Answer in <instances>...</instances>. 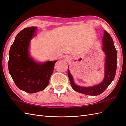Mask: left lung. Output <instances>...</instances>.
I'll use <instances>...</instances> for the list:
<instances>
[{
    "label": "left lung",
    "mask_w": 126,
    "mask_h": 126,
    "mask_svg": "<svg viewBox=\"0 0 126 126\" xmlns=\"http://www.w3.org/2000/svg\"><path fill=\"white\" fill-rule=\"evenodd\" d=\"M102 50L106 55L105 61V77L102 81L91 87H82L75 84L73 78L68 68V76L72 87L74 91L89 95H98L105 91L115 76L116 71L117 52L112 38L105 31L102 38Z\"/></svg>",
    "instance_id": "left-lung-1"
}]
</instances>
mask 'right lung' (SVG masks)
I'll return each instance as SVG.
<instances>
[{"instance_id":"1","label":"right lung","mask_w":126,"mask_h":126,"mask_svg":"<svg viewBox=\"0 0 126 126\" xmlns=\"http://www.w3.org/2000/svg\"><path fill=\"white\" fill-rule=\"evenodd\" d=\"M37 27L25 28L15 38L9 52L8 71L16 85L22 91L34 93L48 86L55 61L37 63L31 57L30 41Z\"/></svg>"}]
</instances>
